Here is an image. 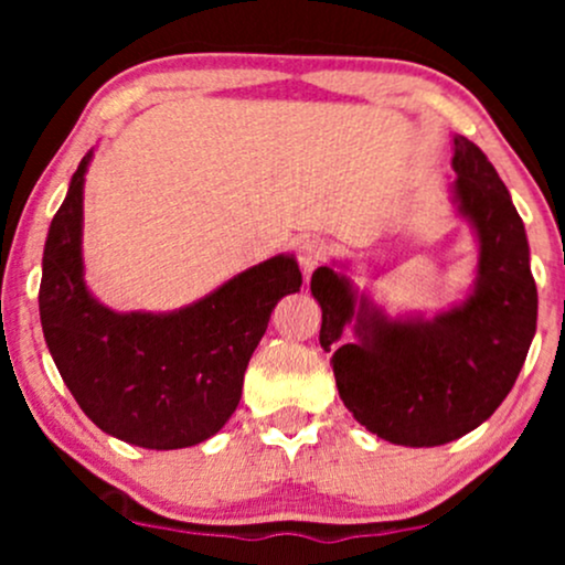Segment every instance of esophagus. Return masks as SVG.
<instances>
[{"mask_svg": "<svg viewBox=\"0 0 565 565\" xmlns=\"http://www.w3.org/2000/svg\"><path fill=\"white\" fill-rule=\"evenodd\" d=\"M323 257H327V244H323L321 238H305V242L297 246V263H300L305 276L313 274V270L323 263Z\"/></svg>", "mask_w": 565, "mask_h": 565, "instance_id": "esophagus-1", "label": "esophagus"}]
</instances>
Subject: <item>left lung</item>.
Wrapping results in <instances>:
<instances>
[{"label": "left lung", "mask_w": 565, "mask_h": 565, "mask_svg": "<svg viewBox=\"0 0 565 565\" xmlns=\"http://www.w3.org/2000/svg\"><path fill=\"white\" fill-rule=\"evenodd\" d=\"M451 167V199L478 238L476 284L462 302L436 319H391L329 265L310 278L342 404L377 438L417 449L486 423L515 385L536 332L529 238L510 191L462 135H454ZM348 322L353 343L339 340Z\"/></svg>", "instance_id": "1"}]
</instances>
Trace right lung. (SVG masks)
<instances>
[{
  "mask_svg": "<svg viewBox=\"0 0 565 565\" xmlns=\"http://www.w3.org/2000/svg\"><path fill=\"white\" fill-rule=\"evenodd\" d=\"M76 167L50 223L39 319L63 382L108 436L142 449H185L212 438L236 412L244 372L281 297L300 291L291 255L242 270L170 313H116L84 284V174Z\"/></svg>",
  "mask_w": 565,
  "mask_h": 565,
  "instance_id": "right-lung-1",
  "label": "right lung"
}]
</instances>
